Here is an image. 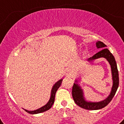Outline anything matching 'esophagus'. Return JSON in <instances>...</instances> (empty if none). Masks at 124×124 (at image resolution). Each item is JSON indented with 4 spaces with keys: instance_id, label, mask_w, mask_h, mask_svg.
I'll use <instances>...</instances> for the list:
<instances>
[{
    "instance_id": "esophagus-1",
    "label": "esophagus",
    "mask_w": 124,
    "mask_h": 124,
    "mask_svg": "<svg viewBox=\"0 0 124 124\" xmlns=\"http://www.w3.org/2000/svg\"><path fill=\"white\" fill-rule=\"evenodd\" d=\"M65 72H66V75H67V76H70H70H72L73 74H74V72H73L72 70L70 69H67Z\"/></svg>"
}]
</instances>
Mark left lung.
<instances>
[{
  "label": "left lung",
  "instance_id": "obj_1",
  "mask_svg": "<svg viewBox=\"0 0 124 124\" xmlns=\"http://www.w3.org/2000/svg\"><path fill=\"white\" fill-rule=\"evenodd\" d=\"M96 46L98 49H101L102 50L95 54L92 57L89 58L88 61H92V60H94V59L104 57L107 59L108 62H109L110 65L111 66L113 79V86L112 88L110 94L106 99L103 101H101V102H86L84 99L82 90L80 89V87H78L77 84H74V85L72 87V97L74 99V102H75V104L78 105L79 107L84 108V109L91 110L101 109V108L105 107V106H107L116 94V91L118 89L119 84V72H118V69H117V63H116L114 55L108 50V49H106L107 46L102 42H97L96 43Z\"/></svg>",
  "mask_w": 124,
  "mask_h": 124
}]
</instances>
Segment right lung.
Returning <instances> with one entry per match:
<instances>
[{"label": "right lung", "instance_id": "1", "mask_svg": "<svg viewBox=\"0 0 124 124\" xmlns=\"http://www.w3.org/2000/svg\"><path fill=\"white\" fill-rule=\"evenodd\" d=\"M62 80L61 79V80H59V81L56 83V84H55L53 88H52V89L51 96H50V100H49L48 103H47L46 105H44V106L42 107L41 108H39V109L35 110H33V111H29V110H27L24 109L25 110L27 113H29V114H39V113L44 112L47 111V110L50 109V108H51L52 106V105H53L54 103L55 93L56 92H57V90H58V89L60 87V86H61V84H62Z\"/></svg>", "mask_w": 124, "mask_h": 124}]
</instances>
